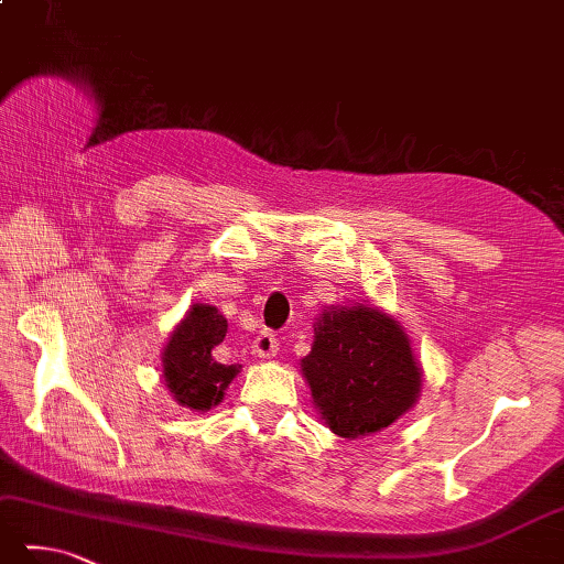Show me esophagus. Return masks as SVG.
Returning a JSON list of instances; mask_svg holds the SVG:
<instances>
[{"instance_id": "1", "label": "esophagus", "mask_w": 564, "mask_h": 564, "mask_svg": "<svg viewBox=\"0 0 564 564\" xmlns=\"http://www.w3.org/2000/svg\"><path fill=\"white\" fill-rule=\"evenodd\" d=\"M280 350V341L272 332H260V336L252 341L254 358H274Z\"/></svg>"}]
</instances>
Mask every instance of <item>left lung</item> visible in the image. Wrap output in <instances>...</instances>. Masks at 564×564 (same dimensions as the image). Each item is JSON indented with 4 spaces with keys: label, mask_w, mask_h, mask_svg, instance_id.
<instances>
[{
    "label": "left lung",
    "mask_w": 564,
    "mask_h": 564,
    "mask_svg": "<svg viewBox=\"0 0 564 564\" xmlns=\"http://www.w3.org/2000/svg\"><path fill=\"white\" fill-rule=\"evenodd\" d=\"M300 366L316 412L344 440L390 427L414 408L424 382L405 328L373 302L324 306Z\"/></svg>",
    "instance_id": "1"
}]
</instances>
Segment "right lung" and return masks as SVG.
Wrapping results in <instances>:
<instances>
[{"label":"right lung","mask_w":564,"mask_h":564,"mask_svg":"<svg viewBox=\"0 0 564 564\" xmlns=\"http://www.w3.org/2000/svg\"><path fill=\"white\" fill-rule=\"evenodd\" d=\"M228 322L214 304H191L162 350V378L178 405L208 412L226 398L242 366L218 364L214 348L226 338Z\"/></svg>","instance_id":"right-lung-1"}]
</instances>
